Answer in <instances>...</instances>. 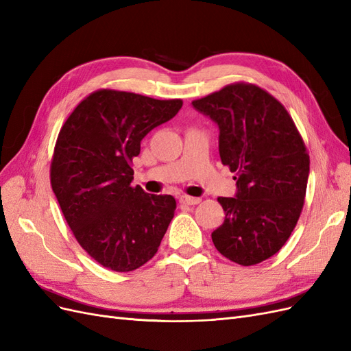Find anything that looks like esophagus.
Returning a JSON list of instances; mask_svg holds the SVG:
<instances>
[{"mask_svg": "<svg viewBox=\"0 0 351 351\" xmlns=\"http://www.w3.org/2000/svg\"><path fill=\"white\" fill-rule=\"evenodd\" d=\"M202 199L200 197H192V196H182L180 197V204L182 205H197Z\"/></svg>", "mask_w": 351, "mask_h": 351, "instance_id": "obj_1", "label": "esophagus"}]
</instances>
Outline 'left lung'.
Listing matches in <instances>:
<instances>
[{
    "label": "left lung",
    "instance_id": "8db88e82",
    "mask_svg": "<svg viewBox=\"0 0 351 351\" xmlns=\"http://www.w3.org/2000/svg\"><path fill=\"white\" fill-rule=\"evenodd\" d=\"M219 129V156L234 177V197H218L226 219L214 232L217 250L243 267L274 256L303 209L309 155L294 121L272 95L236 83L193 101Z\"/></svg>",
    "mask_w": 351,
    "mask_h": 351
}]
</instances>
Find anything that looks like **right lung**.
I'll list each match as a JSON object with an SVG mask.
<instances>
[{
	"mask_svg": "<svg viewBox=\"0 0 351 351\" xmlns=\"http://www.w3.org/2000/svg\"><path fill=\"white\" fill-rule=\"evenodd\" d=\"M182 105L102 89L84 98L61 127L51 186L74 237L105 268L134 271L158 252L176 199L132 187V164L143 137Z\"/></svg>",
	"mask_w": 351,
	"mask_h": 351,
	"instance_id": "1",
	"label": "right lung"
}]
</instances>
